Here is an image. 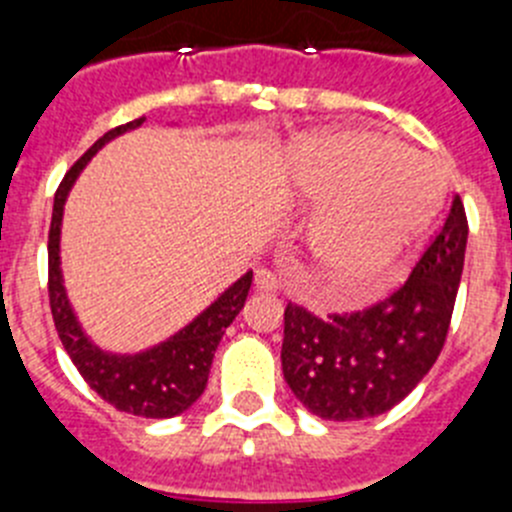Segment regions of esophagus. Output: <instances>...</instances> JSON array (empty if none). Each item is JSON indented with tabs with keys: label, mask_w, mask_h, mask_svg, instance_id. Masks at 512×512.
<instances>
[{
	"label": "esophagus",
	"mask_w": 512,
	"mask_h": 512,
	"mask_svg": "<svg viewBox=\"0 0 512 512\" xmlns=\"http://www.w3.org/2000/svg\"><path fill=\"white\" fill-rule=\"evenodd\" d=\"M255 288L262 290V293H278L280 288V278L273 273V270H267V267H260L255 273Z\"/></svg>",
	"instance_id": "obj_1"
}]
</instances>
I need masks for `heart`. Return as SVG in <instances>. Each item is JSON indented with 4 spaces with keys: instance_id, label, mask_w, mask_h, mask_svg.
<instances>
[{
    "instance_id": "obj_1",
    "label": "heart",
    "mask_w": 512,
    "mask_h": 512,
    "mask_svg": "<svg viewBox=\"0 0 512 512\" xmlns=\"http://www.w3.org/2000/svg\"><path fill=\"white\" fill-rule=\"evenodd\" d=\"M290 186L323 201L308 250L339 296L370 298L439 209V178L421 155L367 130H319L288 150Z\"/></svg>"
}]
</instances>
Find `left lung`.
I'll use <instances>...</instances> for the list:
<instances>
[{
  "instance_id": "obj_1",
  "label": "left lung",
  "mask_w": 512,
  "mask_h": 512,
  "mask_svg": "<svg viewBox=\"0 0 512 512\" xmlns=\"http://www.w3.org/2000/svg\"><path fill=\"white\" fill-rule=\"evenodd\" d=\"M459 196L436 239L395 293L357 313L319 319L288 303L283 375L324 421H362L398 405L434 367L449 331L467 250Z\"/></svg>"
}]
</instances>
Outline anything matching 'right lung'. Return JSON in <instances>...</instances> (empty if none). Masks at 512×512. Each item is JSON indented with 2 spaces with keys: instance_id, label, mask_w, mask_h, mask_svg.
Here are the masks:
<instances>
[{
  "instance_id": "right-lung-1",
  "label": "right lung",
  "mask_w": 512,
  "mask_h": 512,
  "mask_svg": "<svg viewBox=\"0 0 512 512\" xmlns=\"http://www.w3.org/2000/svg\"><path fill=\"white\" fill-rule=\"evenodd\" d=\"M142 122L145 117L114 127L101 140H96L94 147H89L73 163V168L68 170L55 191L48 234V296L63 347L94 393H99L117 411L132 413V416L173 418L188 411L204 393L214 352L222 342L227 326L245 306L252 273H245L237 283L229 285L222 296L216 298L206 311H201L191 324L168 336L165 342L137 354L104 352L91 342L73 313L61 273V222L68 191L76 183L78 173L86 168V163L99 153L101 147L124 132L137 130Z\"/></svg>"
}]
</instances>
